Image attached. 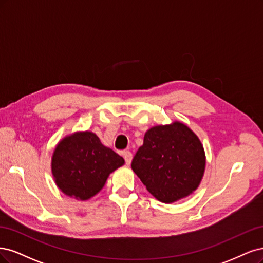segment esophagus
Returning <instances> with one entry per match:
<instances>
[{
    "mask_svg": "<svg viewBox=\"0 0 263 263\" xmlns=\"http://www.w3.org/2000/svg\"><path fill=\"white\" fill-rule=\"evenodd\" d=\"M123 157H124V160H125V164L130 165L131 162H132V153H131V152H129V151L123 152Z\"/></svg>",
    "mask_w": 263,
    "mask_h": 263,
    "instance_id": "34e87169",
    "label": "esophagus"
}]
</instances>
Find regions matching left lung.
I'll list each match as a JSON object with an SVG mask.
<instances>
[{
  "mask_svg": "<svg viewBox=\"0 0 263 263\" xmlns=\"http://www.w3.org/2000/svg\"><path fill=\"white\" fill-rule=\"evenodd\" d=\"M205 164L198 135L188 125L174 121L146 131L131 167L152 196L173 203L198 189Z\"/></svg>",
  "mask_w": 263,
  "mask_h": 263,
  "instance_id": "left-lung-1",
  "label": "left lung"
}]
</instances>
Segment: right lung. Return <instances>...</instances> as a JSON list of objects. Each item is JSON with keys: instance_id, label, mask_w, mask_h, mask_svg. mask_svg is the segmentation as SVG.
Here are the masks:
<instances>
[{"instance_id": "right-lung-1", "label": "right lung", "mask_w": 263, "mask_h": 263, "mask_svg": "<svg viewBox=\"0 0 263 263\" xmlns=\"http://www.w3.org/2000/svg\"><path fill=\"white\" fill-rule=\"evenodd\" d=\"M124 164V159L101 144L90 131L66 135L57 144L51 172L57 187L65 196L86 201L104 188L109 175Z\"/></svg>"}]
</instances>
